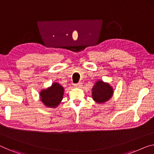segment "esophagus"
Returning a JSON list of instances; mask_svg holds the SVG:
<instances>
[{
  "label": "esophagus",
  "instance_id": "34e87169",
  "mask_svg": "<svg viewBox=\"0 0 154 154\" xmlns=\"http://www.w3.org/2000/svg\"><path fill=\"white\" fill-rule=\"evenodd\" d=\"M75 86L76 87H82V82H79V83L75 84Z\"/></svg>",
  "mask_w": 154,
  "mask_h": 154
}]
</instances>
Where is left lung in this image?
<instances>
[{"mask_svg": "<svg viewBox=\"0 0 154 154\" xmlns=\"http://www.w3.org/2000/svg\"><path fill=\"white\" fill-rule=\"evenodd\" d=\"M92 96L93 100L98 103L106 102L113 95V89L108 84L99 81L93 88Z\"/></svg>", "mask_w": 154, "mask_h": 154, "instance_id": "obj_1", "label": "left lung"}]
</instances>
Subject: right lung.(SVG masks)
I'll return each mask as SVG.
<instances>
[{
	"label": "right lung",
	"mask_w": 154,
	"mask_h": 154,
	"mask_svg": "<svg viewBox=\"0 0 154 154\" xmlns=\"http://www.w3.org/2000/svg\"><path fill=\"white\" fill-rule=\"evenodd\" d=\"M63 95V88L57 83H54L50 88L41 92V100L45 106L56 107L59 104Z\"/></svg>",
	"instance_id": "add662e5"
}]
</instances>
